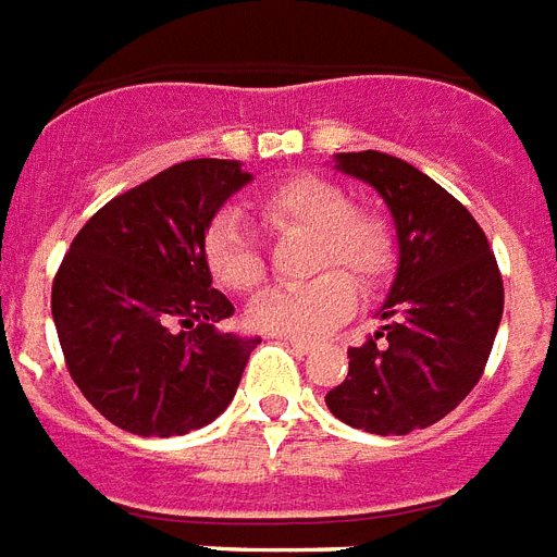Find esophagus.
Masks as SVG:
<instances>
[{
  "label": "esophagus",
  "instance_id": "1",
  "mask_svg": "<svg viewBox=\"0 0 557 557\" xmlns=\"http://www.w3.org/2000/svg\"><path fill=\"white\" fill-rule=\"evenodd\" d=\"M283 342H286V345L292 347L295 354H300V356L312 350V342H304V338H283Z\"/></svg>",
  "mask_w": 557,
  "mask_h": 557
}]
</instances>
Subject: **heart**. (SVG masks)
<instances>
[{"label":"heart","mask_w":557,"mask_h":557,"mask_svg":"<svg viewBox=\"0 0 557 557\" xmlns=\"http://www.w3.org/2000/svg\"><path fill=\"white\" fill-rule=\"evenodd\" d=\"M274 233L307 231V271L318 277L262 292L248 309V324L269 335L312 338L354 312L356 286H382L397 265V231L376 207L354 203L345 186L321 175H292L253 201ZM203 262L212 280L231 292H253L265 277V257L239 212L224 210L203 233ZM357 283L354 284L352 280Z\"/></svg>","instance_id":"b5f03b06"}]
</instances>
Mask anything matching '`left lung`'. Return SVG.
Here are the masks:
<instances>
[{
  "label": "left lung",
  "mask_w": 557,
  "mask_h": 557,
  "mask_svg": "<svg viewBox=\"0 0 557 557\" xmlns=\"http://www.w3.org/2000/svg\"><path fill=\"white\" fill-rule=\"evenodd\" d=\"M335 163L385 198L400 269L380 309L382 333L347 350L350 371L326 406L356 430L409 435L449 414L485 373L503 274L465 203L411 163L380 151H347Z\"/></svg>",
  "instance_id": "obj_1"
}]
</instances>
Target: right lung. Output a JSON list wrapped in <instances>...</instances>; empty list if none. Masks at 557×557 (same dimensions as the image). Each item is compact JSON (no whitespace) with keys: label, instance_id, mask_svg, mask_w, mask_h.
I'll return each mask as SVG.
<instances>
[{"label":"right lung","instance_id":"obj_1","mask_svg":"<svg viewBox=\"0 0 557 557\" xmlns=\"http://www.w3.org/2000/svg\"><path fill=\"white\" fill-rule=\"evenodd\" d=\"M250 175L186 160L116 195L72 239L52 318L81 394L119 430L169 438L215 420L260 338L222 333L233 304L212 288L203 233Z\"/></svg>","mask_w":557,"mask_h":557}]
</instances>
